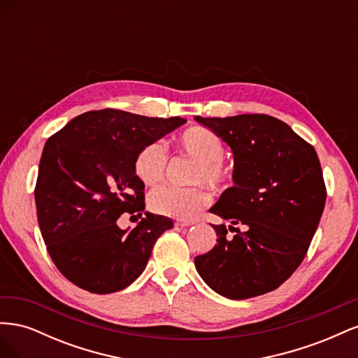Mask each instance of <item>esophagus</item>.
Segmentation results:
<instances>
[{"mask_svg":"<svg viewBox=\"0 0 358 358\" xmlns=\"http://www.w3.org/2000/svg\"><path fill=\"white\" fill-rule=\"evenodd\" d=\"M197 221L196 220H176V225L178 227H188V225H192V224H196Z\"/></svg>","mask_w":358,"mask_h":358,"instance_id":"obj_1","label":"esophagus"}]
</instances>
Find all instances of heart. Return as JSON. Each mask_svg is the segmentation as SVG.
<instances>
[{
	"label": "heart",
	"instance_id": "heart-1",
	"mask_svg": "<svg viewBox=\"0 0 358 358\" xmlns=\"http://www.w3.org/2000/svg\"><path fill=\"white\" fill-rule=\"evenodd\" d=\"M182 154L196 159L189 173V182H204L210 187H221L229 179V169L224 164L225 148L222 138L204 127H192L176 137ZM167 169V150L161 142H152L138 150L134 158V173L145 185H155L162 180ZM210 196L200 185L179 188L162 185L149 194V208L159 215L188 218L206 204Z\"/></svg>",
	"mask_w": 358,
	"mask_h": 358
}]
</instances>
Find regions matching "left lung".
<instances>
[{
  "mask_svg": "<svg viewBox=\"0 0 358 358\" xmlns=\"http://www.w3.org/2000/svg\"><path fill=\"white\" fill-rule=\"evenodd\" d=\"M196 119L234 154V187L222 192L210 212L236 231L227 236L225 224L213 225L218 243L196 257V268L227 299L266 294L296 272L318 229L327 197L318 155L273 116Z\"/></svg>",
  "mask_w": 358,
  "mask_h": 358,
  "instance_id": "8db88e82",
  "label": "left lung"
}]
</instances>
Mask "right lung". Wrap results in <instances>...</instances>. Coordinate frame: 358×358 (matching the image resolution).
<instances>
[{
  "instance_id": "add662e5",
  "label": "right lung",
  "mask_w": 358,
  "mask_h": 358,
  "mask_svg": "<svg viewBox=\"0 0 358 358\" xmlns=\"http://www.w3.org/2000/svg\"><path fill=\"white\" fill-rule=\"evenodd\" d=\"M185 122L104 109L76 116L48 138L34 189L37 220L52 262L70 282L110 294L142 275L173 222L145 212L128 231L116 221L145 210V183L134 173L138 150Z\"/></svg>"
}]
</instances>
